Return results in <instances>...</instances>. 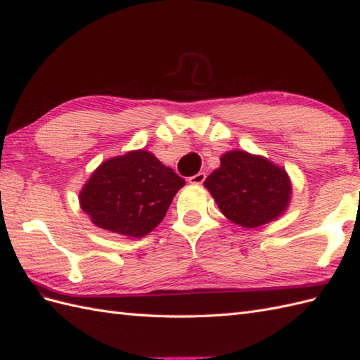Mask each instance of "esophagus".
<instances>
[{
	"label": "esophagus",
	"mask_w": 360,
	"mask_h": 360,
	"mask_svg": "<svg viewBox=\"0 0 360 360\" xmlns=\"http://www.w3.org/2000/svg\"><path fill=\"white\" fill-rule=\"evenodd\" d=\"M204 179H205V173L200 172V173H196L195 176H192V178H188V182H190V184L200 186V184H202Z\"/></svg>",
	"instance_id": "34e87169"
}]
</instances>
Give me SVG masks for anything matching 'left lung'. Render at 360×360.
Returning a JSON list of instances; mask_svg holds the SVG:
<instances>
[{
  "label": "left lung",
  "mask_w": 360,
  "mask_h": 360,
  "mask_svg": "<svg viewBox=\"0 0 360 360\" xmlns=\"http://www.w3.org/2000/svg\"><path fill=\"white\" fill-rule=\"evenodd\" d=\"M219 160L204 186L227 219L255 229L288 210L292 184L285 168L243 150L227 151Z\"/></svg>",
  "instance_id": "8db88e82"
}]
</instances>
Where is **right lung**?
<instances>
[{
	"instance_id": "add662e5",
	"label": "right lung",
	"mask_w": 360,
	"mask_h": 360,
	"mask_svg": "<svg viewBox=\"0 0 360 360\" xmlns=\"http://www.w3.org/2000/svg\"><path fill=\"white\" fill-rule=\"evenodd\" d=\"M186 181L147 150H133L106 159L79 193L82 210L94 226L142 238L170 207Z\"/></svg>"
}]
</instances>
